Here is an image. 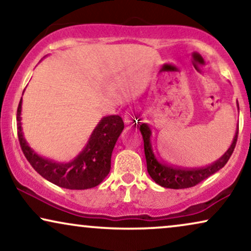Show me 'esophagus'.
Wrapping results in <instances>:
<instances>
[{"mask_svg": "<svg viewBox=\"0 0 251 251\" xmlns=\"http://www.w3.org/2000/svg\"><path fill=\"white\" fill-rule=\"evenodd\" d=\"M125 122L126 123V125H133L135 122H137V120L135 119V116H132L131 114H126V115L125 116Z\"/></svg>", "mask_w": 251, "mask_h": 251, "instance_id": "esophagus-1", "label": "esophagus"}]
</instances>
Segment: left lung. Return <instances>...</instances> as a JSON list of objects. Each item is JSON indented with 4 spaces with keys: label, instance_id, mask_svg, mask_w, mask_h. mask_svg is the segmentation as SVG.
Returning a JSON list of instances; mask_svg holds the SVG:
<instances>
[{
    "label": "left lung",
    "instance_id": "left-lung-1",
    "mask_svg": "<svg viewBox=\"0 0 251 251\" xmlns=\"http://www.w3.org/2000/svg\"><path fill=\"white\" fill-rule=\"evenodd\" d=\"M237 108H239V103H237ZM139 130H141L143 141H144L146 166H148V172L150 176L152 177V180L155 183H158L164 188H169V189H184V188L194 187V185L198 184L200 182L204 181L205 178L217 173L229 160L230 155H232L234 149H235L237 133H239V126H237L235 136H234L229 149L217 161L212 162L209 166H204V167L189 168L169 165L165 161H159L157 157H155L153 149H152V131L150 126L148 123H142L139 126Z\"/></svg>",
    "mask_w": 251,
    "mask_h": 251
}]
</instances>
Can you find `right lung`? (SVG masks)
<instances>
[{
    "instance_id": "add662e5",
    "label": "right lung",
    "mask_w": 251,
    "mask_h": 251,
    "mask_svg": "<svg viewBox=\"0 0 251 251\" xmlns=\"http://www.w3.org/2000/svg\"><path fill=\"white\" fill-rule=\"evenodd\" d=\"M21 114L22 99L17 109L19 144L27 161L42 177L58 187L73 190L90 189L105 180L110 171L114 146L125 128L121 116H103L79 154L69 162H58L41 157L31 149L23 135Z\"/></svg>"
}]
</instances>
